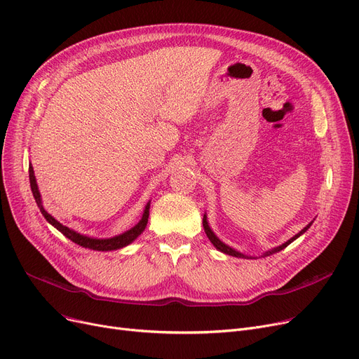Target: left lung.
<instances>
[{"label":"left lung","mask_w":359,"mask_h":359,"mask_svg":"<svg viewBox=\"0 0 359 359\" xmlns=\"http://www.w3.org/2000/svg\"><path fill=\"white\" fill-rule=\"evenodd\" d=\"M202 224H203V230H205V233H206V236H208V238L211 240V243L214 244L215 246V249L217 250H219V252H222V253H225V255H230V256H234V257H244V259H255V257H252V256H246V255H243V253H240V252H237L236 249H233V248H230V246H227V244L225 243H222L217 236H215V233L211 230V227H210V224H208V219H206V214H203V219H202ZM311 224H313V221L309 224V225H306V227L301 230L298 234H295L294 237H291L288 241H285L284 244H280V246H278V248H275V249H272V250H268V252H265L263 253V257L265 256H271V255H273V253H278V252H280V250H284L287 246H290V244L294 241V240H297L301 234H304L310 227H311Z\"/></svg>","instance_id":"8db88e82"}]
</instances>
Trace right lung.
Here are the masks:
<instances>
[{
    "label": "right lung",
    "instance_id": "right-lung-1",
    "mask_svg": "<svg viewBox=\"0 0 359 359\" xmlns=\"http://www.w3.org/2000/svg\"><path fill=\"white\" fill-rule=\"evenodd\" d=\"M29 179H30V187H32L34 201H36L37 206H39L42 215L46 218V221L50 225H53L56 230L61 231L67 238H69L75 244H79V246H81V248L91 249V250H97V252L118 250V249H122V248L128 246V244H130L134 240H137V237L141 236V233L147 227L148 215H149V202L145 205V210H144V214H142L140 222L137 225H134V227H132L130 230H128V231H125L122 234H118L115 237H109V238H94V237H88V236L80 234L77 231H74V230L65 227V225H62L60 221H56L49 212L45 211L43 205H42L41 192H39V187H37V183H36V177H34V172H33L32 164H29Z\"/></svg>",
    "mask_w": 359,
    "mask_h": 359
}]
</instances>
